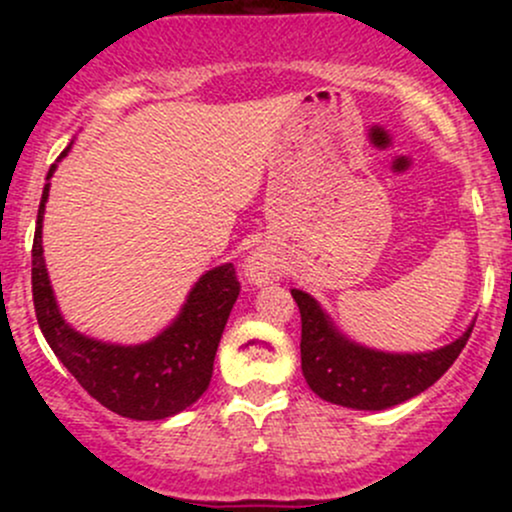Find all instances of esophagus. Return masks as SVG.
<instances>
[{"label":"esophagus","mask_w":512,"mask_h":512,"mask_svg":"<svg viewBox=\"0 0 512 512\" xmlns=\"http://www.w3.org/2000/svg\"><path fill=\"white\" fill-rule=\"evenodd\" d=\"M269 274H272V264H269L267 257H262V255L248 257V276L255 281V284L267 281Z\"/></svg>","instance_id":"esophagus-1"}]
</instances>
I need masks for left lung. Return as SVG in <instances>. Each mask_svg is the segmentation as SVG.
I'll use <instances>...</instances> for the list:
<instances>
[{"mask_svg":"<svg viewBox=\"0 0 512 512\" xmlns=\"http://www.w3.org/2000/svg\"><path fill=\"white\" fill-rule=\"evenodd\" d=\"M301 310V368L317 397L351 409H387L428 390L467 344L460 339L428 354H383L358 346L332 327L330 317L308 293L293 289Z\"/></svg>","mask_w":512,"mask_h":512,"instance_id":"1","label":"left lung"}]
</instances>
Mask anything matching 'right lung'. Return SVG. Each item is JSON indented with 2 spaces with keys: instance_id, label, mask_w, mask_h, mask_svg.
Returning <instances> with one entry per match:
<instances>
[{
  "instance_id": "1",
  "label": "right lung",
  "mask_w": 512,
  "mask_h": 512,
  "mask_svg": "<svg viewBox=\"0 0 512 512\" xmlns=\"http://www.w3.org/2000/svg\"><path fill=\"white\" fill-rule=\"evenodd\" d=\"M67 151H62V156ZM60 156V158H62ZM57 163L48 170V180ZM50 182L40 197L33 236V305L50 349L93 399L115 414L137 421L168 419L195 404L209 387L223 327L240 284L233 264H221L197 281L178 320L139 346L103 344L79 334L62 320L43 260V211Z\"/></svg>"
}]
</instances>
